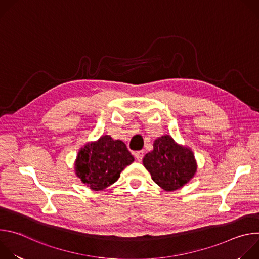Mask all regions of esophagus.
Returning a JSON list of instances; mask_svg holds the SVG:
<instances>
[{
  "instance_id": "esophagus-1",
  "label": "esophagus",
  "mask_w": 259,
  "mask_h": 259,
  "mask_svg": "<svg viewBox=\"0 0 259 259\" xmlns=\"http://www.w3.org/2000/svg\"><path fill=\"white\" fill-rule=\"evenodd\" d=\"M134 156H135V158H136V160H137L138 162H141V161H142V159H143L144 153H143V151L135 152V153H134Z\"/></svg>"
}]
</instances>
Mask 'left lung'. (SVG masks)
Instances as JSON below:
<instances>
[{
	"label": "left lung",
	"instance_id": "left-lung-1",
	"mask_svg": "<svg viewBox=\"0 0 259 259\" xmlns=\"http://www.w3.org/2000/svg\"><path fill=\"white\" fill-rule=\"evenodd\" d=\"M153 180L165 191H176L188 183L197 171L191 149L177 144L170 135L157 138L154 150L142 160Z\"/></svg>",
	"mask_w": 259,
	"mask_h": 259
}]
</instances>
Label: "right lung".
<instances>
[{"label": "right lung", "mask_w": 259, "mask_h": 259, "mask_svg": "<svg viewBox=\"0 0 259 259\" xmlns=\"http://www.w3.org/2000/svg\"><path fill=\"white\" fill-rule=\"evenodd\" d=\"M133 161V156L122 140H114L109 135H104L79 151L75 170L87 187L102 191L115 183L121 172Z\"/></svg>", "instance_id": "right-lung-1"}]
</instances>
